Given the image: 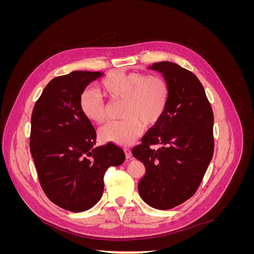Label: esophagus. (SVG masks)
<instances>
[{"mask_svg": "<svg viewBox=\"0 0 254 254\" xmlns=\"http://www.w3.org/2000/svg\"><path fill=\"white\" fill-rule=\"evenodd\" d=\"M124 151H125V156H126V158H127V159H129L130 157L132 156L131 150H130L129 148H124Z\"/></svg>", "mask_w": 254, "mask_h": 254, "instance_id": "obj_1", "label": "esophagus"}]
</instances>
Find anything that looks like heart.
Returning <instances> with one entry per match:
<instances>
[{"instance_id":"obj_1","label":"heart","mask_w":254,"mask_h":254,"mask_svg":"<svg viewBox=\"0 0 254 254\" xmlns=\"http://www.w3.org/2000/svg\"><path fill=\"white\" fill-rule=\"evenodd\" d=\"M101 94L114 102L122 99L121 121L104 126L99 135L105 142L119 145L132 143L145 127H151L163 117L170 99V88L164 78L155 74L114 71L99 81ZM80 109L89 121L103 124L107 106L95 91L87 90L80 96Z\"/></svg>"}]
</instances>
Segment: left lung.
<instances>
[{
  "instance_id": "left-lung-1",
  "label": "left lung",
  "mask_w": 254,
  "mask_h": 254,
  "mask_svg": "<svg viewBox=\"0 0 254 254\" xmlns=\"http://www.w3.org/2000/svg\"><path fill=\"white\" fill-rule=\"evenodd\" d=\"M150 68L163 74L170 99L163 117L132 155L146 170L137 184L140 196L155 209L168 210L187 201L200 186L214 152V115L195 74L170 61Z\"/></svg>"
}]
</instances>
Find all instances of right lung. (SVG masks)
Masks as SVG:
<instances>
[{
  "label": "right lung",
  "instance_id": "obj_1",
  "mask_svg": "<svg viewBox=\"0 0 254 254\" xmlns=\"http://www.w3.org/2000/svg\"><path fill=\"white\" fill-rule=\"evenodd\" d=\"M102 75L74 71L53 78L32 113L29 148L40 186L52 202L71 212L95 205L105 173L125 161L120 146L94 147L96 131L80 109L82 92Z\"/></svg>",
  "mask_w": 254,
  "mask_h": 254
}]
</instances>
